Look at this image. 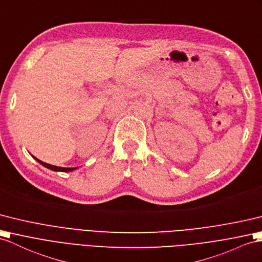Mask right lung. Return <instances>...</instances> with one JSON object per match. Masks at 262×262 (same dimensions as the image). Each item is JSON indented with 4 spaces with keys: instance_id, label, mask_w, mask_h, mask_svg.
Listing matches in <instances>:
<instances>
[{
    "instance_id": "right-lung-1",
    "label": "right lung",
    "mask_w": 262,
    "mask_h": 262,
    "mask_svg": "<svg viewBox=\"0 0 262 262\" xmlns=\"http://www.w3.org/2000/svg\"><path fill=\"white\" fill-rule=\"evenodd\" d=\"M35 158V157H34ZM36 159V158H35ZM37 161H39L42 165H44V167L46 168H49V169H51V170H53V171H62V172H69V171H73V170H75L76 168H62V167H55V165H52V164H48V163H46V162H42V161H40L39 159H36Z\"/></svg>"
}]
</instances>
